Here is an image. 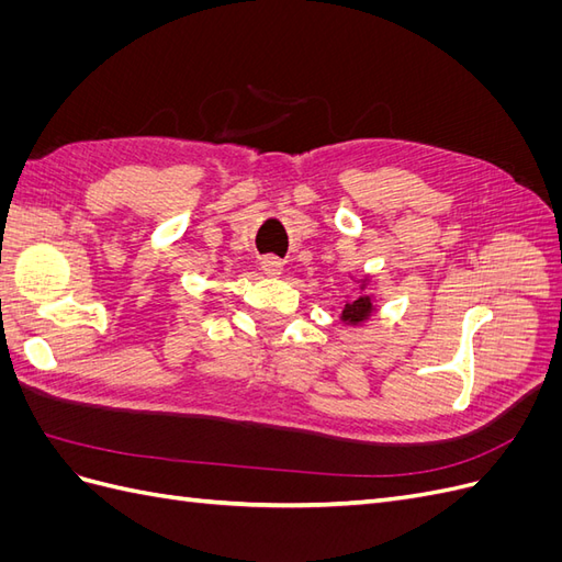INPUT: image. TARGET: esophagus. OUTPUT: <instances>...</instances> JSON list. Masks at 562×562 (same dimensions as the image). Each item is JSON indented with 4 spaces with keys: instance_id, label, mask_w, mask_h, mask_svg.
Wrapping results in <instances>:
<instances>
[{
    "instance_id": "obj_1",
    "label": "esophagus",
    "mask_w": 562,
    "mask_h": 562,
    "mask_svg": "<svg viewBox=\"0 0 562 562\" xmlns=\"http://www.w3.org/2000/svg\"><path fill=\"white\" fill-rule=\"evenodd\" d=\"M262 271L267 277H279L283 271V262L279 258H265L262 260Z\"/></svg>"
}]
</instances>
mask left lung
Wrapping results in <instances>:
<instances>
[{
	"instance_id": "8db88e82",
	"label": "left lung",
	"mask_w": 562,
	"mask_h": 562,
	"mask_svg": "<svg viewBox=\"0 0 562 562\" xmlns=\"http://www.w3.org/2000/svg\"><path fill=\"white\" fill-rule=\"evenodd\" d=\"M363 291V285H361ZM372 314V300L368 295L353 300V302H347L345 304V312H342V321L349 323V326H359V323L368 321V316Z\"/></svg>"
}]
</instances>
